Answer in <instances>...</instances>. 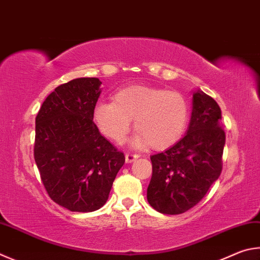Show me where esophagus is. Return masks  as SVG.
<instances>
[{
  "mask_svg": "<svg viewBox=\"0 0 260 260\" xmlns=\"http://www.w3.org/2000/svg\"><path fill=\"white\" fill-rule=\"evenodd\" d=\"M138 158H139L138 154H133V153H126L125 154V160H126L127 164H131V162L135 161V160Z\"/></svg>",
  "mask_w": 260,
  "mask_h": 260,
  "instance_id": "obj_1",
  "label": "esophagus"
}]
</instances>
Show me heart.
<instances>
[{
  "instance_id": "obj_1",
  "label": "heart",
  "mask_w": 260,
  "mask_h": 260,
  "mask_svg": "<svg viewBox=\"0 0 260 260\" xmlns=\"http://www.w3.org/2000/svg\"><path fill=\"white\" fill-rule=\"evenodd\" d=\"M135 119L139 132L132 144L142 148L151 144L155 149L172 145L183 135L188 120V105L181 93L135 85L121 88L114 102L98 103L94 120L103 134L120 143Z\"/></svg>"
}]
</instances>
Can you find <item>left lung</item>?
Listing matches in <instances>:
<instances>
[{
    "label": "left lung",
    "instance_id": "1",
    "mask_svg": "<svg viewBox=\"0 0 260 260\" xmlns=\"http://www.w3.org/2000/svg\"><path fill=\"white\" fill-rule=\"evenodd\" d=\"M221 111L200 89L193 93L185 136L164 152L151 155L152 177L146 192L151 207L167 215L191 209L221 173L225 133Z\"/></svg>",
    "mask_w": 260,
    "mask_h": 260
}]
</instances>
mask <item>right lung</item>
Masks as SVG:
<instances>
[{
	"mask_svg": "<svg viewBox=\"0 0 260 260\" xmlns=\"http://www.w3.org/2000/svg\"><path fill=\"white\" fill-rule=\"evenodd\" d=\"M101 84L83 77L60 85L36 116L34 158L42 182L51 199L70 211L100 209L125 162L93 121Z\"/></svg>",
	"mask_w": 260,
	"mask_h": 260,
	"instance_id": "right-lung-1",
	"label": "right lung"
}]
</instances>
